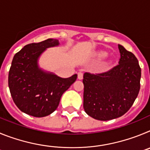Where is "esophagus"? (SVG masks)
<instances>
[{"mask_svg":"<svg viewBox=\"0 0 150 150\" xmlns=\"http://www.w3.org/2000/svg\"><path fill=\"white\" fill-rule=\"evenodd\" d=\"M77 76H78V79H83V73L79 72V73H78V74H77Z\"/></svg>","mask_w":150,"mask_h":150,"instance_id":"34e87169","label":"esophagus"}]
</instances>
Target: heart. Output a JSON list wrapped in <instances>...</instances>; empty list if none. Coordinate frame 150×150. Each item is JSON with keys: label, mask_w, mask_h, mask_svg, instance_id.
<instances>
[{"label": "heart", "mask_w": 150, "mask_h": 150, "mask_svg": "<svg viewBox=\"0 0 150 150\" xmlns=\"http://www.w3.org/2000/svg\"><path fill=\"white\" fill-rule=\"evenodd\" d=\"M97 55H98V57H99V58H103V57H104V56H106V55H107V53H106L105 52H104V51H100V52H99ZM105 64H106V65L109 64V62H105Z\"/></svg>", "instance_id": "obj_1"}]
</instances>
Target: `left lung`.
<instances>
[{
  "instance_id": "1",
  "label": "left lung",
  "mask_w": 150,
  "mask_h": 150,
  "mask_svg": "<svg viewBox=\"0 0 150 150\" xmlns=\"http://www.w3.org/2000/svg\"><path fill=\"white\" fill-rule=\"evenodd\" d=\"M119 64L101 74L85 73L83 107L87 114L100 121L113 120L128 112L140 88L141 69L132 52L118 45Z\"/></svg>"
}]
</instances>
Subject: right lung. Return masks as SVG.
I'll return each instance as SVG.
<instances>
[{"label": "right lung", "instance_id": "obj_1", "mask_svg": "<svg viewBox=\"0 0 150 150\" xmlns=\"http://www.w3.org/2000/svg\"><path fill=\"white\" fill-rule=\"evenodd\" d=\"M59 44L56 39L30 43L13 57L8 85L15 104L26 114L34 117L51 114L57 109L64 92L76 81V74L61 78L38 67L40 55L46 48Z\"/></svg>", "mask_w": 150, "mask_h": 150}]
</instances>
